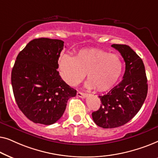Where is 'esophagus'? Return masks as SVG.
<instances>
[{
	"label": "esophagus",
	"mask_w": 158,
	"mask_h": 158,
	"mask_svg": "<svg viewBox=\"0 0 158 158\" xmlns=\"http://www.w3.org/2000/svg\"><path fill=\"white\" fill-rule=\"evenodd\" d=\"M77 96L80 97V98H85V97H87L88 94H85V93H82V92H80V91H77Z\"/></svg>",
	"instance_id": "esophagus-1"
}]
</instances>
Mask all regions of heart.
Masks as SVG:
<instances>
[{
  "label": "heart",
  "mask_w": 158,
  "mask_h": 158,
  "mask_svg": "<svg viewBox=\"0 0 158 158\" xmlns=\"http://www.w3.org/2000/svg\"><path fill=\"white\" fill-rule=\"evenodd\" d=\"M58 68L62 78L70 86L78 85L86 74L88 80L86 87L106 91L120 79L124 63L118 55L90 48L79 51L74 57L62 55L58 61Z\"/></svg>",
  "instance_id": "1"
}]
</instances>
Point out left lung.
I'll return each instance as SVG.
<instances>
[{"instance_id": "left-lung-1", "label": "left lung", "mask_w": 158, "mask_h": 158, "mask_svg": "<svg viewBox=\"0 0 158 158\" xmlns=\"http://www.w3.org/2000/svg\"><path fill=\"white\" fill-rule=\"evenodd\" d=\"M125 62L123 80L108 94L99 96L101 106L92 113L94 122L104 129L116 128L129 122L138 113L148 94V79L143 62L126 44H112Z\"/></svg>"}]
</instances>
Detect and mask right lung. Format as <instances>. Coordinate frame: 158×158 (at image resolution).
<instances>
[{
	"label": "right lung",
	"mask_w": 158,
	"mask_h": 158,
	"mask_svg": "<svg viewBox=\"0 0 158 158\" xmlns=\"http://www.w3.org/2000/svg\"><path fill=\"white\" fill-rule=\"evenodd\" d=\"M63 47L62 40L35 39L16 57L11 72L14 98L19 109L34 123H55L63 114L68 99L76 96V90L57 70Z\"/></svg>",
	"instance_id": "add662e5"
}]
</instances>
